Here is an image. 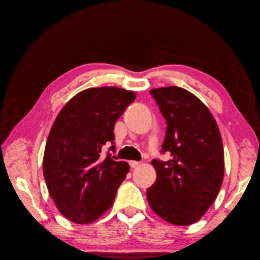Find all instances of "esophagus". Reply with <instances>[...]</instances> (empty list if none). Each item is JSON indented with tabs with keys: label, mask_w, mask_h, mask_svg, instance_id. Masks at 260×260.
<instances>
[{
	"label": "esophagus",
	"mask_w": 260,
	"mask_h": 260,
	"mask_svg": "<svg viewBox=\"0 0 260 260\" xmlns=\"http://www.w3.org/2000/svg\"><path fill=\"white\" fill-rule=\"evenodd\" d=\"M129 165H131L132 168H136V167L140 166V162L139 161H135V160H131Z\"/></svg>",
	"instance_id": "esophagus-1"
}]
</instances>
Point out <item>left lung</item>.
<instances>
[{
    "label": "left lung",
    "instance_id": "1",
    "mask_svg": "<svg viewBox=\"0 0 260 260\" xmlns=\"http://www.w3.org/2000/svg\"><path fill=\"white\" fill-rule=\"evenodd\" d=\"M167 122L161 153L153 159L157 181L146 191L155 214L174 225H190L209 209L224 177V149L214 117L186 89H150Z\"/></svg>",
    "mask_w": 260,
    "mask_h": 260
}]
</instances>
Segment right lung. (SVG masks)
<instances>
[{"label":"right lung","mask_w":260,"mask_h":260,"mask_svg":"<svg viewBox=\"0 0 260 260\" xmlns=\"http://www.w3.org/2000/svg\"><path fill=\"white\" fill-rule=\"evenodd\" d=\"M135 100L118 87L87 88L56 117L46 141L43 174L59 211L77 224H88L114 205L129 165L116 161L114 127ZM112 144L106 157L101 152Z\"/></svg>","instance_id":"1"}]
</instances>
